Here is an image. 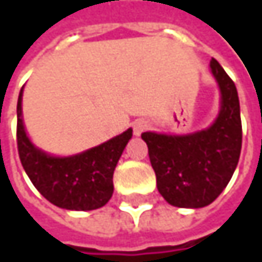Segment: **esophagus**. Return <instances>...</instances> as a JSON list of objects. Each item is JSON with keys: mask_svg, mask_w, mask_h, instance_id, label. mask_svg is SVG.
<instances>
[{"mask_svg": "<svg viewBox=\"0 0 262 262\" xmlns=\"http://www.w3.org/2000/svg\"><path fill=\"white\" fill-rule=\"evenodd\" d=\"M147 127H148V126H147V121H144V120H136V121L133 123V133H135V135H141Z\"/></svg>", "mask_w": 262, "mask_h": 262, "instance_id": "esophagus-1", "label": "esophagus"}]
</instances>
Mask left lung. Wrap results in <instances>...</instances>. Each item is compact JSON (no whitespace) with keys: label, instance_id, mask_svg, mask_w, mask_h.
<instances>
[{"label":"left lung","instance_id":"1","mask_svg":"<svg viewBox=\"0 0 262 262\" xmlns=\"http://www.w3.org/2000/svg\"><path fill=\"white\" fill-rule=\"evenodd\" d=\"M222 91V109L206 130L185 136L144 132L161 195L178 208H203L229 183L239 159L243 129L235 83L211 59Z\"/></svg>","mask_w":262,"mask_h":262}]
</instances>
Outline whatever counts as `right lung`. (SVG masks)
Wrapping results in <instances>:
<instances>
[{
	"label": "right lung",
	"mask_w": 262,
	"mask_h": 262,
	"mask_svg": "<svg viewBox=\"0 0 262 262\" xmlns=\"http://www.w3.org/2000/svg\"><path fill=\"white\" fill-rule=\"evenodd\" d=\"M23 89L18 98L16 142L21 164L36 189L53 205L71 211H91L104 206L114 192V171L132 129L70 158H54L37 150L24 130L21 118Z\"/></svg>",
	"instance_id": "1"
}]
</instances>
